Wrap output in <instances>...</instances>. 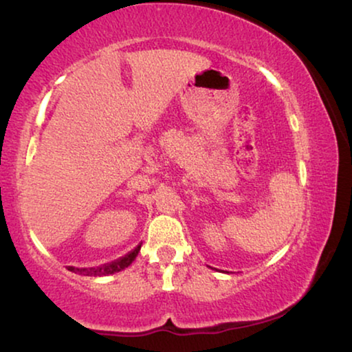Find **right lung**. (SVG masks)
Segmentation results:
<instances>
[{
    "label": "right lung",
    "instance_id": "1",
    "mask_svg": "<svg viewBox=\"0 0 352 352\" xmlns=\"http://www.w3.org/2000/svg\"><path fill=\"white\" fill-rule=\"evenodd\" d=\"M139 250H141V245H138L136 248L133 250L131 253H128L126 256L120 258L118 261H113L110 264H104V266L100 267H89V269H78V267H69V271L75 272V274H83V276H107V274H113V272H118L122 271V269L128 267L129 264H131L134 261V258L138 256Z\"/></svg>",
    "mask_w": 352,
    "mask_h": 352
}]
</instances>
